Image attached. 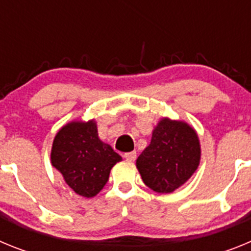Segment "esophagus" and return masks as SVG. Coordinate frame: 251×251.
Masks as SVG:
<instances>
[{"label":"esophagus","mask_w":251,"mask_h":251,"mask_svg":"<svg viewBox=\"0 0 251 251\" xmlns=\"http://www.w3.org/2000/svg\"><path fill=\"white\" fill-rule=\"evenodd\" d=\"M124 158L127 159V161H136L137 158V153L136 152H128V153H124Z\"/></svg>","instance_id":"obj_1"}]
</instances>
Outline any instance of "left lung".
Returning a JSON list of instances; mask_svg holds the SVG:
<instances>
[{"label": "left lung", "mask_w": 251, "mask_h": 251, "mask_svg": "<svg viewBox=\"0 0 251 251\" xmlns=\"http://www.w3.org/2000/svg\"><path fill=\"white\" fill-rule=\"evenodd\" d=\"M200 159L196 130L183 121L161 118L136 166L148 187L159 194H171L191 178Z\"/></svg>", "instance_id": "left-lung-1"}]
</instances>
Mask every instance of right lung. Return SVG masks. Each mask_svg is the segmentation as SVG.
Returning a JSON list of instances; mask_svg holds the SVG:
<instances>
[{"instance_id": "1", "label": "right lung", "mask_w": 251, "mask_h": 251, "mask_svg": "<svg viewBox=\"0 0 251 251\" xmlns=\"http://www.w3.org/2000/svg\"><path fill=\"white\" fill-rule=\"evenodd\" d=\"M122 157L98 137L97 122L73 121L60 128L51 148V165L75 194L94 197Z\"/></svg>"}]
</instances>
